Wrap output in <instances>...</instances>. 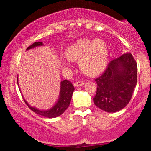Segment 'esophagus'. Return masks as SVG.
<instances>
[{
	"instance_id": "esophagus-1",
	"label": "esophagus",
	"mask_w": 151,
	"mask_h": 151,
	"mask_svg": "<svg viewBox=\"0 0 151 151\" xmlns=\"http://www.w3.org/2000/svg\"><path fill=\"white\" fill-rule=\"evenodd\" d=\"M84 82L83 81H76L75 83L74 84V86H76V87H78V86H81L82 85H84Z\"/></svg>"
}]
</instances>
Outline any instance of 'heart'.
Returning a JSON list of instances; mask_svg holds the SVG:
<instances>
[{
  "label": "heart",
  "mask_w": 151,
  "mask_h": 151,
  "mask_svg": "<svg viewBox=\"0 0 151 151\" xmlns=\"http://www.w3.org/2000/svg\"><path fill=\"white\" fill-rule=\"evenodd\" d=\"M65 57L71 61L79 62V67L88 75H97L104 70L108 63L109 47L101 39L79 40L67 47ZM63 67H67L65 62Z\"/></svg>",
  "instance_id": "obj_1"
}]
</instances>
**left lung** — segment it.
Returning <instances> with one entry per match:
<instances>
[{"label": "left lung", "mask_w": 151, "mask_h": 151, "mask_svg": "<svg viewBox=\"0 0 151 151\" xmlns=\"http://www.w3.org/2000/svg\"><path fill=\"white\" fill-rule=\"evenodd\" d=\"M97 84L94 104L114 113L129 103L137 84V64L131 53H125L109 63L104 73L95 79Z\"/></svg>", "instance_id": "1"}]
</instances>
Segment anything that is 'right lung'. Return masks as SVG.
<instances>
[{"mask_svg":"<svg viewBox=\"0 0 151 151\" xmlns=\"http://www.w3.org/2000/svg\"><path fill=\"white\" fill-rule=\"evenodd\" d=\"M42 45L43 43L42 42H34L32 45H31L30 46H29L26 50H29L32 49V48ZM17 81H18V78L17 79ZM74 90V86L72 85L71 81L67 80V79L62 80L60 82V96H59L58 101H57L55 104L52 108L47 109V110H40V109H38L35 108V107L31 106L25 99H23L27 106L32 111H34L35 113L38 114V115L42 116L44 117L48 118V119H52V118L60 116V115H62L65 111L66 109L68 108L70 104V101L71 99H72V93H73Z\"/></svg>","mask_w":151,"mask_h":151,"instance_id":"obj_1","label":"right lung"}]
</instances>
